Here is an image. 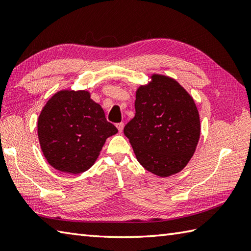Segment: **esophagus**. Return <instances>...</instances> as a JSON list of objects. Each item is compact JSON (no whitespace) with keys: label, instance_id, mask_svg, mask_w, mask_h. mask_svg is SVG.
Segmentation results:
<instances>
[{"label":"esophagus","instance_id":"esophagus-1","mask_svg":"<svg viewBox=\"0 0 251 251\" xmlns=\"http://www.w3.org/2000/svg\"><path fill=\"white\" fill-rule=\"evenodd\" d=\"M116 127L117 129H119V131L122 132L123 129H124V123H119V124H116Z\"/></svg>","mask_w":251,"mask_h":251}]
</instances>
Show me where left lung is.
<instances>
[{"label": "left lung", "instance_id": "obj_1", "mask_svg": "<svg viewBox=\"0 0 251 251\" xmlns=\"http://www.w3.org/2000/svg\"><path fill=\"white\" fill-rule=\"evenodd\" d=\"M136 92V114L124 127L137 161L158 177L181 172L201 136L194 99L175 78L153 73Z\"/></svg>", "mask_w": 251, "mask_h": 251}]
</instances>
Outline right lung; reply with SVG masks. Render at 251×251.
<instances>
[{
	"instance_id": "right-lung-1",
	"label": "right lung",
	"mask_w": 251,
	"mask_h": 251,
	"mask_svg": "<svg viewBox=\"0 0 251 251\" xmlns=\"http://www.w3.org/2000/svg\"><path fill=\"white\" fill-rule=\"evenodd\" d=\"M117 128L106 121L88 90L61 89L50 98L37 121V136L46 161L61 173L86 172Z\"/></svg>"
}]
</instances>
